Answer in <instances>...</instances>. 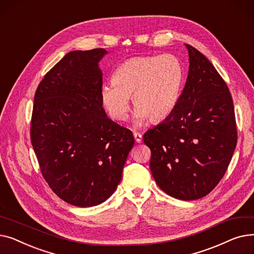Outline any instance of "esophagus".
<instances>
[{
	"label": "esophagus",
	"instance_id": "obj_1",
	"mask_svg": "<svg viewBox=\"0 0 254 254\" xmlns=\"http://www.w3.org/2000/svg\"><path fill=\"white\" fill-rule=\"evenodd\" d=\"M134 138H135V140H136L137 143H141L142 140H143L142 135L140 134V132H138V131H135V132H134Z\"/></svg>",
	"mask_w": 254,
	"mask_h": 254
}]
</instances>
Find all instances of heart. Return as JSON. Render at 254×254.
Here are the masks:
<instances>
[{
    "label": "heart",
    "instance_id": "heart-1",
    "mask_svg": "<svg viewBox=\"0 0 254 254\" xmlns=\"http://www.w3.org/2000/svg\"><path fill=\"white\" fill-rule=\"evenodd\" d=\"M184 71L180 60L171 53L135 57L114 71L112 83L102 87L101 99L110 117L118 122L127 118L131 98L135 122L142 125L168 117L179 101Z\"/></svg>",
    "mask_w": 254,
    "mask_h": 254
}]
</instances>
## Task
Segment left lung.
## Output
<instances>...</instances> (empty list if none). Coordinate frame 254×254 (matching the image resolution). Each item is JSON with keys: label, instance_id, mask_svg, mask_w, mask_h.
I'll use <instances>...</instances> for the list:
<instances>
[{"label": "left lung", "instance_id": "8db88e82", "mask_svg": "<svg viewBox=\"0 0 254 254\" xmlns=\"http://www.w3.org/2000/svg\"><path fill=\"white\" fill-rule=\"evenodd\" d=\"M190 70L173 112L145 132L150 170L169 195L191 201L219 183L237 144L234 103L228 85L210 61L186 44Z\"/></svg>", "mask_w": 254, "mask_h": 254}]
</instances>
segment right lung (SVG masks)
Returning a JSON list of instances; mask_svg holds the SVG:
<instances>
[{
  "mask_svg": "<svg viewBox=\"0 0 254 254\" xmlns=\"http://www.w3.org/2000/svg\"><path fill=\"white\" fill-rule=\"evenodd\" d=\"M103 48L71 51L35 93L31 142L49 188L77 207L102 204L117 189L134 146L131 130L102 107Z\"/></svg>",
  "mask_w": 254,
  "mask_h": 254,
  "instance_id": "1",
  "label": "right lung"
}]
</instances>
